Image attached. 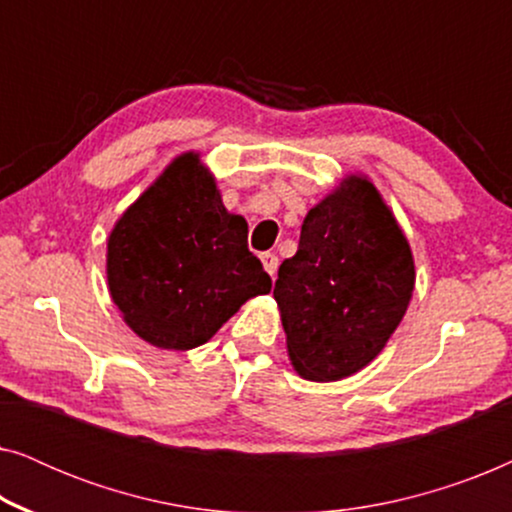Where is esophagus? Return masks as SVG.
I'll return each mask as SVG.
<instances>
[{
	"instance_id": "34e87169",
	"label": "esophagus",
	"mask_w": 512,
	"mask_h": 512,
	"mask_svg": "<svg viewBox=\"0 0 512 512\" xmlns=\"http://www.w3.org/2000/svg\"><path fill=\"white\" fill-rule=\"evenodd\" d=\"M261 263H263V270L268 272L270 277L277 275V268H279V258L275 254H270V251H265L261 254Z\"/></svg>"
}]
</instances>
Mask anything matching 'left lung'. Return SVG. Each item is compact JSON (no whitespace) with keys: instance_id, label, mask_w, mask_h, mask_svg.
Listing matches in <instances>:
<instances>
[{"instance_id":"1","label":"left lung","mask_w":512,"mask_h":512,"mask_svg":"<svg viewBox=\"0 0 512 512\" xmlns=\"http://www.w3.org/2000/svg\"><path fill=\"white\" fill-rule=\"evenodd\" d=\"M408 237L368 174L349 172L307 212L272 296L286 354L310 382L359 373L387 347L415 291Z\"/></svg>"}]
</instances>
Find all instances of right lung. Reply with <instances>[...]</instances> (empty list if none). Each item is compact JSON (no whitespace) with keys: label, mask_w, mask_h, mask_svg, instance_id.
<instances>
[{"label":"right lung","mask_w":512,"mask_h":512,"mask_svg":"<svg viewBox=\"0 0 512 512\" xmlns=\"http://www.w3.org/2000/svg\"><path fill=\"white\" fill-rule=\"evenodd\" d=\"M200 151H184L118 216L107 237V286L130 331L158 349H193L270 277L247 247Z\"/></svg>","instance_id":"obj_1"}]
</instances>
